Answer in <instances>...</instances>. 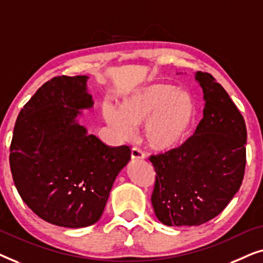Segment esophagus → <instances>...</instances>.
I'll return each instance as SVG.
<instances>
[{
    "label": "esophagus",
    "mask_w": 263,
    "mask_h": 263,
    "mask_svg": "<svg viewBox=\"0 0 263 263\" xmlns=\"http://www.w3.org/2000/svg\"><path fill=\"white\" fill-rule=\"evenodd\" d=\"M132 158L133 159H143L145 158V153L142 149H140L139 147L134 146L132 148Z\"/></svg>",
    "instance_id": "34e87169"
}]
</instances>
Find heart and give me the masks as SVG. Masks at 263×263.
<instances>
[{
    "mask_svg": "<svg viewBox=\"0 0 263 263\" xmlns=\"http://www.w3.org/2000/svg\"><path fill=\"white\" fill-rule=\"evenodd\" d=\"M104 116L123 139L135 128L147 124L146 139L156 149H168L183 140L195 117V103L188 92L170 84L143 87L121 104L120 110L107 106Z\"/></svg>",
    "mask_w": 263,
    "mask_h": 263,
    "instance_id": "1",
    "label": "heart"
}]
</instances>
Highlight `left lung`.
<instances>
[{"label": "left lung", "instance_id": "obj_1", "mask_svg": "<svg viewBox=\"0 0 263 263\" xmlns=\"http://www.w3.org/2000/svg\"><path fill=\"white\" fill-rule=\"evenodd\" d=\"M206 100L203 118L177 148L151 156L156 182L151 200L167 226H197L224 211L242 184L247 163V127L220 84L196 71Z\"/></svg>", "mask_w": 263, "mask_h": 263}]
</instances>
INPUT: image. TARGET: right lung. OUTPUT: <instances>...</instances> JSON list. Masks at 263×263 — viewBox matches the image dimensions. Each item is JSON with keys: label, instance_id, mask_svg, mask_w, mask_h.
<instances>
[{"label": "right lung", "instance_id": "1", "mask_svg": "<svg viewBox=\"0 0 263 263\" xmlns=\"http://www.w3.org/2000/svg\"><path fill=\"white\" fill-rule=\"evenodd\" d=\"M87 77L52 78L21 109L9 164L21 199L50 224L78 229L95 224L110 190L130 159V147H110L77 122L93 105Z\"/></svg>", "mask_w": 263, "mask_h": 263}]
</instances>
